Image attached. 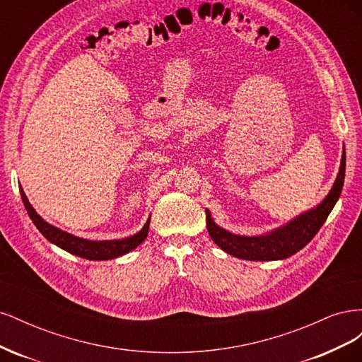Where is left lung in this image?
<instances>
[{
	"instance_id": "8db88e82",
	"label": "left lung",
	"mask_w": 362,
	"mask_h": 362,
	"mask_svg": "<svg viewBox=\"0 0 362 362\" xmlns=\"http://www.w3.org/2000/svg\"><path fill=\"white\" fill-rule=\"evenodd\" d=\"M344 172L346 152L343 149L337 180L329 193L326 194V198L313 210L298 216L286 226H281L266 235L246 237L229 233L226 229L217 226L211 218L210 211L205 210L208 234L218 247L237 258L249 261H273L288 258L308 245L313 237L319 233V229L337 204L339 194H341Z\"/></svg>"
}]
</instances>
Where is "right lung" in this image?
Wrapping results in <instances>:
<instances>
[{"label": "right lung", "instance_id": "right-lung-1", "mask_svg": "<svg viewBox=\"0 0 362 362\" xmlns=\"http://www.w3.org/2000/svg\"><path fill=\"white\" fill-rule=\"evenodd\" d=\"M21 198H23L25 210L33 221V223L36 225V228L42 233L43 237L49 240L51 243L62 247L63 250L69 252V254L86 258V259L103 261V259H113L117 257H122V255L128 254L129 250H133L139 245L144 243L146 235H148L151 216L146 221L145 226L141 228L140 231L134 235L122 238V240H110V242H108V240H105V242H90V240L75 237L66 231H62V229L52 226L48 222L43 221V218L36 213L35 208H33L31 204L28 202L23 187H21Z\"/></svg>", "mask_w": 362, "mask_h": 362}]
</instances>
